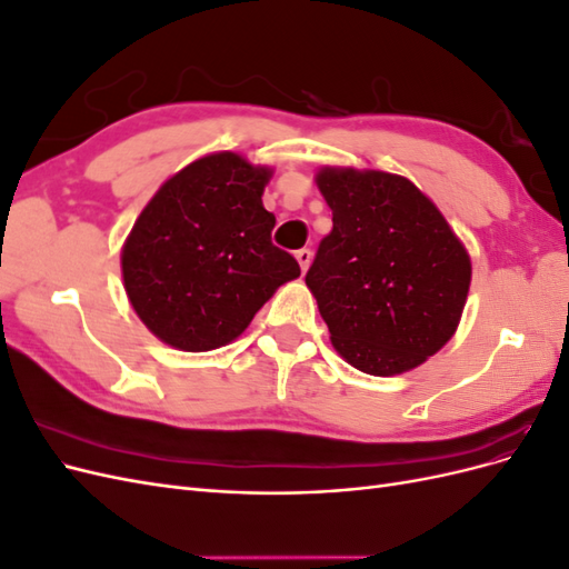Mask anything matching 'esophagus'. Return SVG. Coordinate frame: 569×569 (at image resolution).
I'll return each mask as SVG.
<instances>
[{
    "mask_svg": "<svg viewBox=\"0 0 569 569\" xmlns=\"http://www.w3.org/2000/svg\"><path fill=\"white\" fill-rule=\"evenodd\" d=\"M297 261H299L301 270L306 272L308 266H311V261H313V251H311V249H299V251H297Z\"/></svg>",
    "mask_w": 569,
    "mask_h": 569,
    "instance_id": "1",
    "label": "esophagus"
}]
</instances>
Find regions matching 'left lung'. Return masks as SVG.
<instances>
[{
	"instance_id": "1",
	"label": "left lung",
	"mask_w": 569,
	"mask_h": 569,
	"mask_svg": "<svg viewBox=\"0 0 569 569\" xmlns=\"http://www.w3.org/2000/svg\"><path fill=\"white\" fill-rule=\"evenodd\" d=\"M332 209L306 284L337 353L360 372L391 377L449 341L468 301L472 263L441 211L408 178L322 168Z\"/></svg>"
}]
</instances>
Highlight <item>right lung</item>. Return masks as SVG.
<instances>
[{
	"label": "right lung",
	"instance_id": "add662e5",
	"mask_svg": "<svg viewBox=\"0 0 569 569\" xmlns=\"http://www.w3.org/2000/svg\"><path fill=\"white\" fill-rule=\"evenodd\" d=\"M272 176L234 151L184 166L144 206L120 251L134 313L180 351H211L242 335L297 258L270 242L263 209Z\"/></svg>",
	"mask_w": 569,
	"mask_h": 569
}]
</instances>
